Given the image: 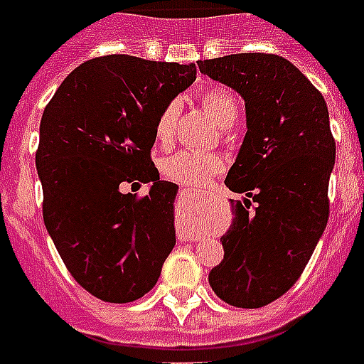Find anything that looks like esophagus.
Here are the masks:
<instances>
[{
	"label": "esophagus",
	"mask_w": 364,
	"mask_h": 364,
	"mask_svg": "<svg viewBox=\"0 0 364 364\" xmlns=\"http://www.w3.org/2000/svg\"><path fill=\"white\" fill-rule=\"evenodd\" d=\"M179 198H185V200H187V198H188V200H192V201H194V200H196V192H194V191H191V188H181V191H179ZM188 240L187 239V237H179V240ZM192 240H194V239H192Z\"/></svg>",
	"instance_id": "obj_1"
}]
</instances>
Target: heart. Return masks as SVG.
I'll use <instances>...</instances> for the list:
<instances>
[{
	"mask_svg": "<svg viewBox=\"0 0 364 364\" xmlns=\"http://www.w3.org/2000/svg\"><path fill=\"white\" fill-rule=\"evenodd\" d=\"M198 102L203 107V111L209 112V116L216 124L231 125L239 114V103L233 94L220 87L205 88L198 96ZM177 118V103H168L163 111L159 112L155 120V139L161 146H168L173 139ZM225 168V161L218 154H196L181 149L177 154L170 155L161 163V172L166 179L181 185V187L196 188L205 185L210 177L218 176Z\"/></svg>",
	"mask_w": 364,
	"mask_h": 364,
	"instance_id": "obj_1",
	"label": "heart"
}]
</instances>
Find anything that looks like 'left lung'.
Listing matches in <instances>:
<instances>
[{
  "mask_svg": "<svg viewBox=\"0 0 364 364\" xmlns=\"http://www.w3.org/2000/svg\"><path fill=\"white\" fill-rule=\"evenodd\" d=\"M200 72L235 88L246 102L248 131L225 177L233 225L224 259L209 274L225 304L257 309L285 294L305 270L329 218L335 139L320 90L274 53L198 60Z\"/></svg>",
  "mask_w": 364,
  "mask_h": 364,
  "instance_id": "obj_1",
  "label": "left lung"
}]
</instances>
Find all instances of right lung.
<instances>
[{
    "label": "right lung",
    "mask_w": 364,
    "mask_h": 364,
    "mask_svg": "<svg viewBox=\"0 0 364 364\" xmlns=\"http://www.w3.org/2000/svg\"><path fill=\"white\" fill-rule=\"evenodd\" d=\"M194 64L103 55L73 70L46 105L36 149L42 216L72 277L103 301L139 300L176 244L177 187L151 161L159 112ZM151 182L148 195L121 191Z\"/></svg>",
    "instance_id": "obj_1"
}]
</instances>
